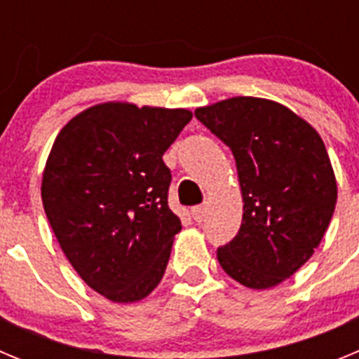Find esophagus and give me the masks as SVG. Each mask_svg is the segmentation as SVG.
I'll return each mask as SVG.
<instances>
[{
  "label": "esophagus",
  "mask_w": 359,
  "mask_h": 359,
  "mask_svg": "<svg viewBox=\"0 0 359 359\" xmlns=\"http://www.w3.org/2000/svg\"><path fill=\"white\" fill-rule=\"evenodd\" d=\"M192 217H194L196 223H203L205 217H207V207H205V205H199V207L192 208Z\"/></svg>",
  "instance_id": "34e87169"
}]
</instances>
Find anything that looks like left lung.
Segmentation results:
<instances>
[{"mask_svg": "<svg viewBox=\"0 0 359 359\" xmlns=\"http://www.w3.org/2000/svg\"><path fill=\"white\" fill-rule=\"evenodd\" d=\"M196 118L231 149L244 203L219 264L250 290L277 286L309 261L331 223L338 187L323 140L268 98L219 100L198 107Z\"/></svg>", "mask_w": 359, "mask_h": 359, "instance_id": "obj_1", "label": "left lung"}]
</instances>
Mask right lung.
<instances>
[{"label": "right lung", "instance_id": "right-lung-1", "mask_svg": "<svg viewBox=\"0 0 359 359\" xmlns=\"http://www.w3.org/2000/svg\"><path fill=\"white\" fill-rule=\"evenodd\" d=\"M189 109L104 102L73 116L46 160L41 198L79 277L116 304L160 284L182 221L167 205L165 151Z\"/></svg>", "mask_w": 359, "mask_h": 359}]
</instances>
